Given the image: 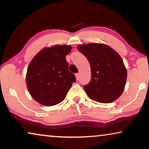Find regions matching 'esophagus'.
I'll return each instance as SVG.
<instances>
[{
  "mask_svg": "<svg viewBox=\"0 0 149 149\" xmlns=\"http://www.w3.org/2000/svg\"><path fill=\"white\" fill-rule=\"evenodd\" d=\"M75 76H76L77 80L78 81L79 79V73H77V74H75Z\"/></svg>",
  "mask_w": 149,
  "mask_h": 149,
  "instance_id": "1",
  "label": "esophagus"
}]
</instances>
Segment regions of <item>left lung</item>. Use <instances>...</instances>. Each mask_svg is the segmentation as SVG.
<instances>
[{"label": "left lung", "instance_id": "obj_1", "mask_svg": "<svg viewBox=\"0 0 149 149\" xmlns=\"http://www.w3.org/2000/svg\"><path fill=\"white\" fill-rule=\"evenodd\" d=\"M77 49L90 64L91 81L83 86L89 98L102 103L117 100L127 79V70L119 55L104 44L80 45Z\"/></svg>", "mask_w": 149, "mask_h": 149}]
</instances>
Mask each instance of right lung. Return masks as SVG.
Listing matches in <instances>:
<instances>
[{"instance_id":"obj_1","label":"right lung","mask_w":149,"mask_h":149,"mask_svg":"<svg viewBox=\"0 0 149 149\" xmlns=\"http://www.w3.org/2000/svg\"><path fill=\"white\" fill-rule=\"evenodd\" d=\"M71 49L69 45L43 49L30 63L26 85L32 97L40 104L49 107L60 103L76 81L66 60Z\"/></svg>"}]
</instances>
